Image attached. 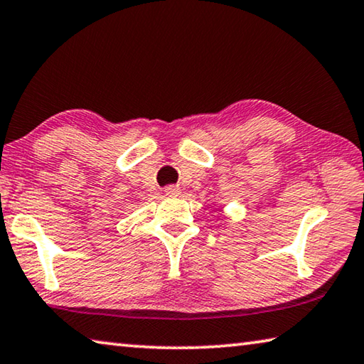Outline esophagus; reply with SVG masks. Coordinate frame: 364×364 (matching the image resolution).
<instances>
[{
	"mask_svg": "<svg viewBox=\"0 0 364 364\" xmlns=\"http://www.w3.org/2000/svg\"><path fill=\"white\" fill-rule=\"evenodd\" d=\"M164 193L168 196H177V195H181V188H178L177 186H168L164 188Z\"/></svg>",
	"mask_w": 364,
	"mask_h": 364,
	"instance_id": "obj_1",
	"label": "esophagus"
}]
</instances>
